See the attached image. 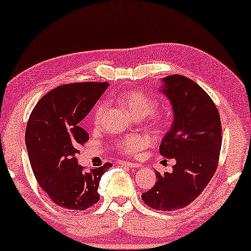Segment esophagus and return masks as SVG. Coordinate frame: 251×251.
<instances>
[{
  "instance_id": "1",
  "label": "esophagus",
  "mask_w": 251,
  "mask_h": 251,
  "mask_svg": "<svg viewBox=\"0 0 251 251\" xmlns=\"http://www.w3.org/2000/svg\"><path fill=\"white\" fill-rule=\"evenodd\" d=\"M119 164L123 166H127V167L129 168H139L141 166L140 164H137V162H130V161H121Z\"/></svg>"
}]
</instances>
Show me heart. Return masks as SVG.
I'll return each instance as SVG.
<instances>
[{"mask_svg":"<svg viewBox=\"0 0 251 251\" xmlns=\"http://www.w3.org/2000/svg\"><path fill=\"white\" fill-rule=\"evenodd\" d=\"M122 101L127 109L135 116V117H146L150 115L154 110L156 102L152 99L148 97L146 94L140 93L136 91H127L121 95ZM107 103L104 101L99 102L95 105L93 110V122L95 124H99L103 118ZM148 139L146 136L140 135V134H133V135L124 136L123 139L118 140L116 143L117 149L121 152L125 154H134L142 150L144 147H147Z\"/></svg>","mask_w":251,"mask_h":251,"instance_id":"heart-1","label":"heart"}]
</instances>
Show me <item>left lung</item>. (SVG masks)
Masks as SVG:
<instances>
[{
  "label": "left lung",
  "instance_id": "1",
  "mask_svg": "<svg viewBox=\"0 0 251 251\" xmlns=\"http://www.w3.org/2000/svg\"><path fill=\"white\" fill-rule=\"evenodd\" d=\"M160 92L171 102L173 124L159 147L162 157L174 158L173 172H156L157 182L142 195L157 210H177L200 196L215 174L222 144L220 114L209 95L188 77L161 79Z\"/></svg>",
  "mask_w": 251,
  "mask_h": 251
}]
</instances>
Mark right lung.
<instances>
[{
  "mask_svg": "<svg viewBox=\"0 0 251 251\" xmlns=\"http://www.w3.org/2000/svg\"><path fill=\"white\" fill-rule=\"evenodd\" d=\"M108 83L66 84L44 95L31 111L26 148L35 177L60 207L85 210L100 200L101 176L111 164L85 172L77 161V147L89 140L80 127Z\"/></svg>",
  "mask_w": 251,
  "mask_h": 251,
  "instance_id": "1",
  "label": "right lung"
}]
</instances>
